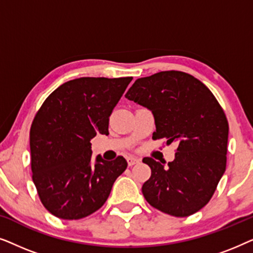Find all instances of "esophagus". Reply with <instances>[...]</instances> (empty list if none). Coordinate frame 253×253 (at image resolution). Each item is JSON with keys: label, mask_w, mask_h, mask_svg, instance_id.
<instances>
[{"label": "esophagus", "mask_w": 253, "mask_h": 253, "mask_svg": "<svg viewBox=\"0 0 253 253\" xmlns=\"http://www.w3.org/2000/svg\"><path fill=\"white\" fill-rule=\"evenodd\" d=\"M140 160L138 158H134V157H129L127 158V165L130 166H133V165H136V164H138V162H139Z\"/></svg>", "instance_id": "esophagus-1"}]
</instances>
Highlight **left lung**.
Returning a JSON list of instances; mask_svg holds the SVG:
<instances>
[{"mask_svg":"<svg viewBox=\"0 0 253 253\" xmlns=\"http://www.w3.org/2000/svg\"><path fill=\"white\" fill-rule=\"evenodd\" d=\"M126 98L152 110L153 139L177 145L167 167L152 158L151 177L141 191L151 206L169 215L184 217L210 202L226 170L227 117L213 93L182 71H161L137 79Z\"/></svg>","mask_w":253,"mask_h":253,"instance_id":"8db88e82","label":"left lung"}]
</instances>
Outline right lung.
Instances as JSON below:
<instances>
[{
  "mask_svg": "<svg viewBox=\"0 0 253 253\" xmlns=\"http://www.w3.org/2000/svg\"><path fill=\"white\" fill-rule=\"evenodd\" d=\"M132 77H82L62 84L44 100L30 130L31 168L48 212L79 220L106 203L126 170L123 157L91 164V139L108 134L109 116Z\"/></svg>",
  "mask_w": 253,
  "mask_h": 253,
  "instance_id": "right-lung-1",
  "label": "right lung"
}]
</instances>
